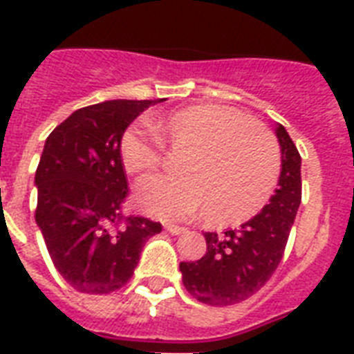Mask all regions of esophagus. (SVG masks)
<instances>
[{"label": "esophagus", "mask_w": 354, "mask_h": 354, "mask_svg": "<svg viewBox=\"0 0 354 354\" xmlns=\"http://www.w3.org/2000/svg\"><path fill=\"white\" fill-rule=\"evenodd\" d=\"M165 232H169L171 235H180V233L185 232V227L174 226V224H165Z\"/></svg>", "instance_id": "34e87169"}]
</instances>
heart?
I'll use <instances>...</instances> for the list:
<instances>
[{"label":"heart","mask_w":354,"mask_h":354,"mask_svg":"<svg viewBox=\"0 0 354 354\" xmlns=\"http://www.w3.org/2000/svg\"><path fill=\"white\" fill-rule=\"evenodd\" d=\"M149 128L161 143L183 149L174 178H150L136 187V205L158 218H187L204 211L213 227L252 221L268 204L279 180V149L272 133L244 113L221 104H193L152 115ZM149 128L122 133L119 156L127 172L145 176L161 163Z\"/></svg>","instance_id":"b5f03b06"}]
</instances>
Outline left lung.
Wrapping results in <instances>:
<instances>
[{
    "label": "left lung",
    "mask_w": 354,
    "mask_h": 354,
    "mask_svg": "<svg viewBox=\"0 0 354 354\" xmlns=\"http://www.w3.org/2000/svg\"><path fill=\"white\" fill-rule=\"evenodd\" d=\"M279 187L252 221L224 235L204 233L207 252L198 261L180 263L183 286L205 305H235L259 292L279 266L292 224L301 204V156L283 124Z\"/></svg>",
    "instance_id": "left-lung-1"
}]
</instances>
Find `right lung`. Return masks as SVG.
I'll return each mask as SVG.
<instances>
[{
  "instance_id": "1",
  "label": "right lung",
  "mask_w": 354,
  "mask_h": 354,
  "mask_svg": "<svg viewBox=\"0 0 354 354\" xmlns=\"http://www.w3.org/2000/svg\"><path fill=\"white\" fill-rule=\"evenodd\" d=\"M150 104L118 99L80 108L46 139L35 218L55 268L75 290L110 294L127 285L145 242L161 232L160 222L121 213L128 183L119 143Z\"/></svg>"
}]
</instances>
